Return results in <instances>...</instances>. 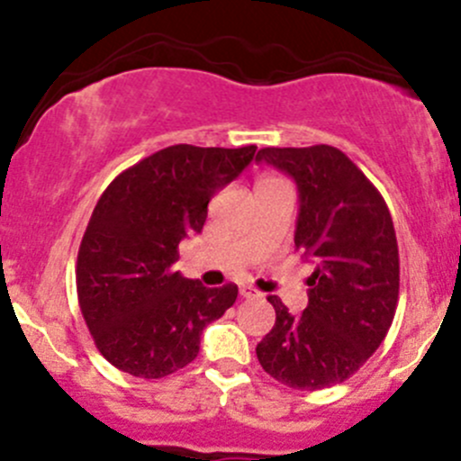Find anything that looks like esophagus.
<instances>
[{
  "label": "esophagus",
  "mask_w": 461,
  "mask_h": 461,
  "mask_svg": "<svg viewBox=\"0 0 461 461\" xmlns=\"http://www.w3.org/2000/svg\"><path fill=\"white\" fill-rule=\"evenodd\" d=\"M240 296H243V299H260V292L257 290V287H252V285H240Z\"/></svg>",
  "instance_id": "esophagus-1"
}]
</instances>
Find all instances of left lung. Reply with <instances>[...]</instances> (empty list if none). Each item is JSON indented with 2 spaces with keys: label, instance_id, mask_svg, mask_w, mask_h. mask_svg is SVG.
<instances>
[{
  "label": "left lung",
  "instance_id": "1",
  "mask_svg": "<svg viewBox=\"0 0 461 461\" xmlns=\"http://www.w3.org/2000/svg\"><path fill=\"white\" fill-rule=\"evenodd\" d=\"M257 162L294 178V245L317 260L303 312L294 317L278 296H267L276 323L257 357L265 373L290 388H330L355 375L393 325L399 299L393 218L375 185L337 147H265Z\"/></svg>",
  "mask_w": 461,
  "mask_h": 461
}]
</instances>
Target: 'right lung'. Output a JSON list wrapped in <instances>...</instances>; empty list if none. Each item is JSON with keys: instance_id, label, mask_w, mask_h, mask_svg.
I'll return each instance as SVG.
<instances>
[{"instance_id": "right-lung-1", "label": "right lung", "mask_w": 461, "mask_h": 461, "mask_svg": "<svg viewBox=\"0 0 461 461\" xmlns=\"http://www.w3.org/2000/svg\"><path fill=\"white\" fill-rule=\"evenodd\" d=\"M257 147L174 144L118 176L91 213L76 283L97 350L140 379L185 368L201 334L221 319L239 287H204L176 272L178 243L201 234L213 194L243 174Z\"/></svg>"}]
</instances>
